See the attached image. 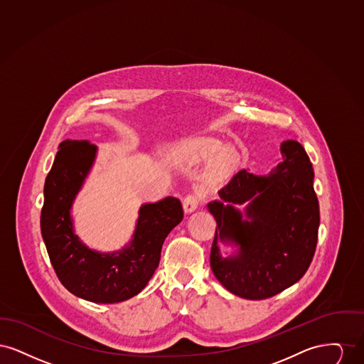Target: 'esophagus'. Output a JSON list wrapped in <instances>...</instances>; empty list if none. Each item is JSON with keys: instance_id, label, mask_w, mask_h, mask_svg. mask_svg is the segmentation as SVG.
<instances>
[{"instance_id": "esophagus-1", "label": "esophagus", "mask_w": 364, "mask_h": 364, "mask_svg": "<svg viewBox=\"0 0 364 364\" xmlns=\"http://www.w3.org/2000/svg\"><path fill=\"white\" fill-rule=\"evenodd\" d=\"M199 205V196L196 193H190L184 198L183 200V208L186 214H190L192 211H195Z\"/></svg>"}]
</instances>
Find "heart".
I'll return each mask as SVG.
<instances>
[{"label": "heart", "instance_id": "obj_1", "mask_svg": "<svg viewBox=\"0 0 364 364\" xmlns=\"http://www.w3.org/2000/svg\"><path fill=\"white\" fill-rule=\"evenodd\" d=\"M171 156L183 164H199L213 158V172L215 174L228 173L236 161L235 153L229 149L223 150L220 141L211 139H190L172 149Z\"/></svg>", "mask_w": 364, "mask_h": 364}]
</instances>
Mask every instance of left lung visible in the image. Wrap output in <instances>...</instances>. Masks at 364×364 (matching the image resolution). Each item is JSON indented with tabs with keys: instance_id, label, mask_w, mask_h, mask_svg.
<instances>
[{
	"instance_id": "obj_1",
	"label": "left lung",
	"mask_w": 364,
	"mask_h": 364,
	"mask_svg": "<svg viewBox=\"0 0 364 364\" xmlns=\"http://www.w3.org/2000/svg\"><path fill=\"white\" fill-rule=\"evenodd\" d=\"M270 173L242 169L208 203L217 221L210 266L242 299L262 300L292 287L311 263L319 228L314 169L303 146L287 140ZM245 204L244 212L238 208ZM235 250L223 257L219 242Z\"/></svg>"
}]
</instances>
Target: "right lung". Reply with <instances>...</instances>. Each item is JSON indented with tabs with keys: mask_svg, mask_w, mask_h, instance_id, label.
<instances>
[{
	"mask_svg": "<svg viewBox=\"0 0 364 364\" xmlns=\"http://www.w3.org/2000/svg\"><path fill=\"white\" fill-rule=\"evenodd\" d=\"M97 146L67 139L58 146L43 188L41 232L53 269L70 294L92 303H120L151 279L166 236L183 220L178 199L168 196L139 208L132 239L122 250L100 252L75 233L70 210L95 158Z\"/></svg>",
	"mask_w": 364,
	"mask_h": 364,
	"instance_id": "add662e5",
	"label": "right lung"
}]
</instances>
